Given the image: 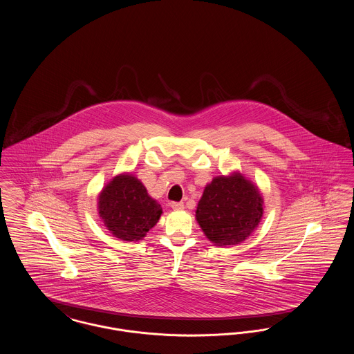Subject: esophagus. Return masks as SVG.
Listing matches in <instances>:
<instances>
[{
  "label": "esophagus",
  "mask_w": 354,
  "mask_h": 354,
  "mask_svg": "<svg viewBox=\"0 0 354 354\" xmlns=\"http://www.w3.org/2000/svg\"><path fill=\"white\" fill-rule=\"evenodd\" d=\"M169 205H171L172 209H183V208H185L183 202H172Z\"/></svg>",
  "instance_id": "esophagus-1"
}]
</instances>
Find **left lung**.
I'll use <instances>...</instances> for the list:
<instances>
[{"mask_svg":"<svg viewBox=\"0 0 354 354\" xmlns=\"http://www.w3.org/2000/svg\"><path fill=\"white\" fill-rule=\"evenodd\" d=\"M264 214L259 187L235 171L204 187L196 208V221L215 245H235L251 236Z\"/></svg>","mask_w":354,"mask_h":354,"instance_id":"left-lung-1","label":"left lung"}]
</instances>
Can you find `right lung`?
Listing matches in <instances>:
<instances>
[{
  "mask_svg": "<svg viewBox=\"0 0 354 354\" xmlns=\"http://www.w3.org/2000/svg\"><path fill=\"white\" fill-rule=\"evenodd\" d=\"M98 214L104 227L123 241H139L155 227L163 209L133 174L114 176L98 195Z\"/></svg>",
  "mask_w": 354,
  "mask_h": 354,
  "instance_id": "1",
  "label": "right lung"
}]
</instances>
